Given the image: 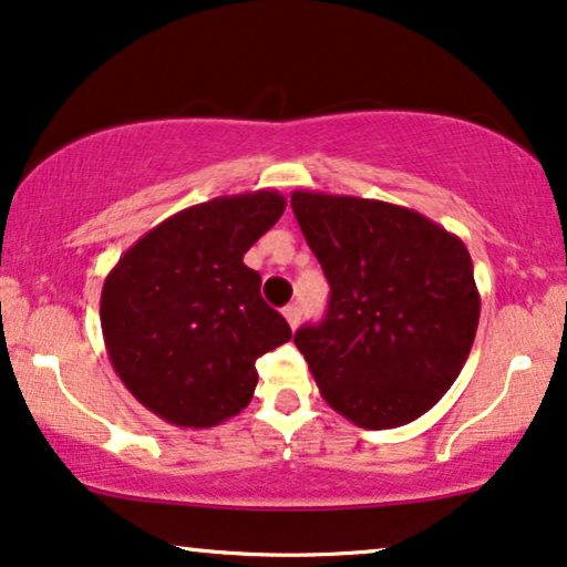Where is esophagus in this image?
<instances>
[{
  "label": "esophagus",
  "instance_id": "esophagus-1",
  "mask_svg": "<svg viewBox=\"0 0 567 567\" xmlns=\"http://www.w3.org/2000/svg\"><path fill=\"white\" fill-rule=\"evenodd\" d=\"M284 317H286V322H289L291 330H297L299 322H301V307H299V303H289V307L284 309Z\"/></svg>",
  "mask_w": 567,
  "mask_h": 567
}]
</instances>
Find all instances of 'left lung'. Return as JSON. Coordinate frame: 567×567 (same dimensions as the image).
<instances>
[{
  "mask_svg": "<svg viewBox=\"0 0 567 567\" xmlns=\"http://www.w3.org/2000/svg\"><path fill=\"white\" fill-rule=\"evenodd\" d=\"M291 209L330 281L322 322L293 334L319 393L363 430L414 422L471 355L481 317L471 252L399 204L299 188Z\"/></svg>",
  "mask_w": 567,
  "mask_h": 567,
  "instance_id": "obj_1",
  "label": "left lung"
}]
</instances>
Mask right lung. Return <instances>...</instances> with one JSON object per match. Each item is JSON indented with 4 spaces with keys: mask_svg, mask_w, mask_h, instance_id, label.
I'll list each match as a JSON object with an SVG mask.
<instances>
[{
    "mask_svg": "<svg viewBox=\"0 0 567 567\" xmlns=\"http://www.w3.org/2000/svg\"><path fill=\"white\" fill-rule=\"evenodd\" d=\"M274 188L217 196L163 219L102 286L106 355L155 416L204 430L250 404L256 360L291 340L243 256L284 215Z\"/></svg>",
    "mask_w": 567,
    "mask_h": 567,
    "instance_id": "1",
    "label": "right lung"
}]
</instances>
